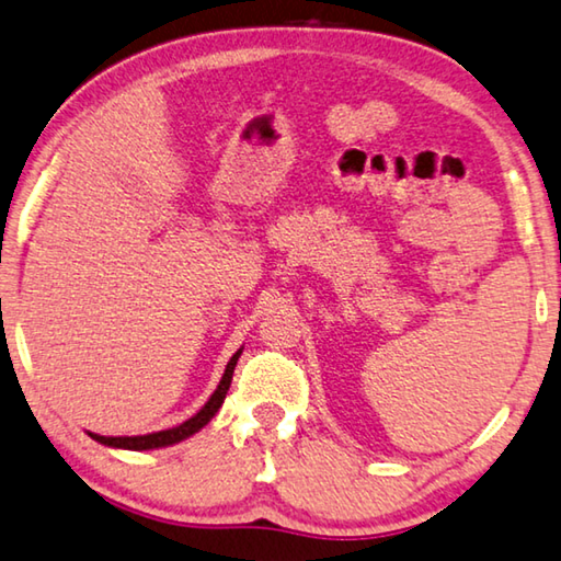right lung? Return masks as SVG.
I'll return each mask as SVG.
<instances>
[{
	"mask_svg": "<svg viewBox=\"0 0 561 561\" xmlns=\"http://www.w3.org/2000/svg\"><path fill=\"white\" fill-rule=\"evenodd\" d=\"M242 350H239L232 359H229L227 369H225V377H221L219 387L215 389V394L209 397V402L204 404L197 414L192 416V420L182 422L180 426H172V430H164V432H154V434H145V437H102V434H92L89 432V437L96 439L100 444H106V447H119V449H157V447H169V444H176L186 437H192L194 432H199L204 424H207L211 416L219 412L221 402H225V397L229 392V385H232V375H234V367H237V359Z\"/></svg>",
	"mask_w": 561,
	"mask_h": 561,
	"instance_id": "obj_1",
	"label": "right lung"
}]
</instances>
